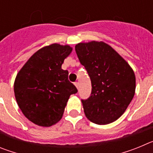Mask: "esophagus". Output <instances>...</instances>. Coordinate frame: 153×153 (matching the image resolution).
Listing matches in <instances>:
<instances>
[{"mask_svg": "<svg viewBox=\"0 0 153 153\" xmlns=\"http://www.w3.org/2000/svg\"><path fill=\"white\" fill-rule=\"evenodd\" d=\"M74 84H75V86H76V88H79V83H78V82H76L75 83H74Z\"/></svg>", "mask_w": 153, "mask_h": 153, "instance_id": "34e87169", "label": "esophagus"}]
</instances>
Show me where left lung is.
Here are the masks:
<instances>
[{"mask_svg": "<svg viewBox=\"0 0 153 153\" xmlns=\"http://www.w3.org/2000/svg\"><path fill=\"white\" fill-rule=\"evenodd\" d=\"M75 50L91 80L90 97L82 100L86 118L99 125L114 122L123 114L134 97L133 70L117 51L102 41L79 43Z\"/></svg>", "mask_w": 153, "mask_h": 153, "instance_id": "8db88e82", "label": "left lung"}]
</instances>
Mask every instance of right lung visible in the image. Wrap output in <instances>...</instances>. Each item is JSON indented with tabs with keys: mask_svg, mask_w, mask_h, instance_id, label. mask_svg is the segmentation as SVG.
<instances>
[{
	"mask_svg": "<svg viewBox=\"0 0 153 153\" xmlns=\"http://www.w3.org/2000/svg\"><path fill=\"white\" fill-rule=\"evenodd\" d=\"M73 48L53 44L36 51L17 74L13 90L23 114L36 125L49 127L60 120L77 89L61 66Z\"/></svg>",
	"mask_w": 153,
	"mask_h": 153,
	"instance_id": "1",
	"label": "right lung"
}]
</instances>
